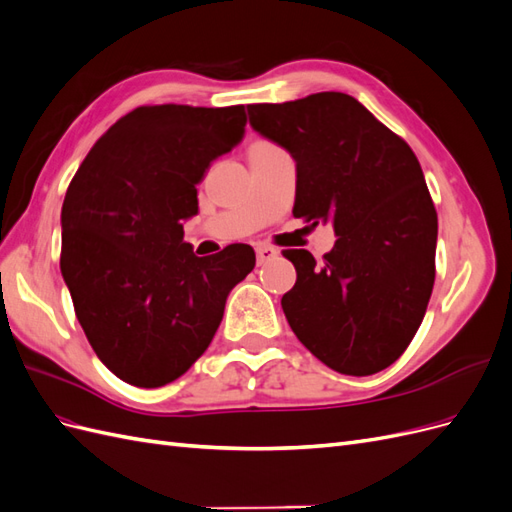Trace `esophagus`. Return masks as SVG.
Instances as JSON below:
<instances>
[{"mask_svg": "<svg viewBox=\"0 0 512 512\" xmlns=\"http://www.w3.org/2000/svg\"><path fill=\"white\" fill-rule=\"evenodd\" d=\"M277 252L275 247H271V245H258L256 247V258H258V265H265V262H269V260H273V258H277Z\"/></svg>", "mask_w": 512, "mask_h": 512, "instance_id": "1", "label": "esophagus"}]
</instances>
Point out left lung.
Masks as SVG:
<instances>
[{"instance_id":"left-lung-1","label":"left lung","mask_w":512,"mask_h":512,"mask_svg":"<svg viewBox=\"0 0 512 512\" xmlns=\"http://www.w3.org/2000/svg\"><path fill=\"white\" fill-rule=\"evenodd\" d=\"M252 128L297 162L294 218L333 220L316 260L284 250L297 282L282 297L299 342L324 365L371 376L421 327L436 280L438 213L414 151L348 94L247 104Z\"/></svg>"}]
</instances>
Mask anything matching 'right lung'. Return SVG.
Masks as SVG:
<instances>
[{"mask_svg":"<svg viewBox=\"0 0 512 512\" xmlns=\"http://www.w3.org/2000/svg\"><path fill=\"white\" fill-rule=\"evenodd\" d=\"M245 123L243 104L138 106L98 138L68 185L61 275L91 348L123 382L158 389L183 376L256 265L245 243L211 258L183 243L196 183Z\"/></svg>","mask_w":512,"mask_h":512,"instance_id":"1","label":"right lung"}]
</instances>
